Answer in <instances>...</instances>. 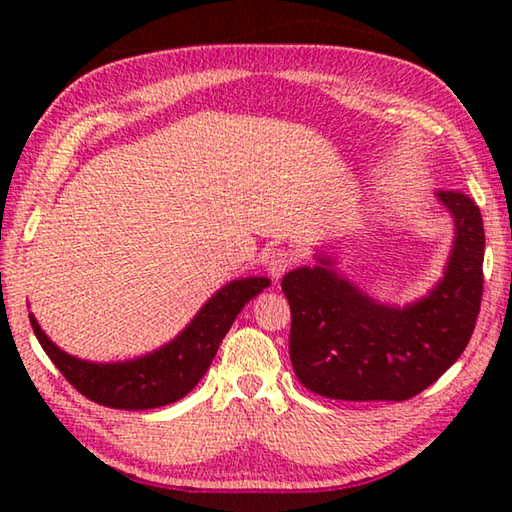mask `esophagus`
<instances>
[{
  "label": "esophagus",
  "mask_w": 512,
  "mask_h": 512,
  "mask_svg": "<svg viewBox=\"0 0 512 512\" xmlns=\"http://www.w3.org/2000/svg\"><path fill=\"white\" fill-rule=\"evenodd\" d=\"M293 264H296V255H293L287 248H273L271 253H268L266 268H268V273L275 277V280H280V277L287 273Z\"/></svg>",
  "instance_id": "1"
}]
</instances>
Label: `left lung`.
Wrapping results in <instances>:
<instances>
[{"instance_id": "obj_1", "label": "left lung", "mask_w": 512, "mask_h": 512, "mask_svg": "<svg viewBox=\"0 0 512 512\" xmlns=\"http://www.w3.org/2000/svg\"><path fill=\"white\" fill-rule=\"evenodd\" d=\"M456 223L445 277L427 298L384 307L332 268L282 277L291 307L289 357L300 384L329 400L404 402L431 386L472 339L483 296L481 210L463 192L440 189Z\"/></svg>"}]
</instances>
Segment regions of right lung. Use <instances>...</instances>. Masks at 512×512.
Masks as SVG:
<instances>
[{"mask_svg":"<svg viewBox=\"0 0 512 512\" xmlns=\"http://www.w3.org/2000/svg\"><path fill=\"white\" fill-rule=\"evenodd\" d=\"M268 277L235 280L205 302L183 334L146 357L124 363H90L56 348L29 314L42 350L76 391L108 409L144 411L178 402L203 379L216 350L246 302L262 293Z\"/></svg>","mask_w":512,"mask_h":512,"instance_id":"right-lung-1","label":"right lung"}]
</instances>
